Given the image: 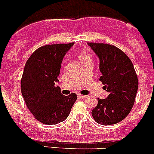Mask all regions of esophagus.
Instances as JSON below:
<instances>
[{
	"mask_svg": "<svg viewBox=\"0 0 154 154\" xmlns=\"http://www.w3.org/2000/svg\"><path fill=\"white\" fill-rule=\"evenodd\" d=\"M78 98H81V99H85V98H86V95H78Z\"/></svg>",
	"mask_w": 154,
	"mask_h": 154,
	"instance_id": "obj_1",
	"label": "esophagus"
}]
</instances>
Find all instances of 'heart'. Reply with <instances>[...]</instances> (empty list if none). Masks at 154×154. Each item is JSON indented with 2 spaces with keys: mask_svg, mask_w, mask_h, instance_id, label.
<instances>
[{
  "mask_svg": "<svg viewBox=\"0 0 154 154\" xmlns=\"http://www.w3.org/2000/svg\"><path fill=\"white\" fill-rule=\"evenodd\" d=\"M77 58L79 59L81 64H84V63H88V62L92 61V60H91V55H90V54L86 51H79L78 54H77Z\"/></svg>",
  "mask_w": 154,
  "mask_h": 154,
  "instance_id": "1",
  "label": "heart"
}]
</instances>
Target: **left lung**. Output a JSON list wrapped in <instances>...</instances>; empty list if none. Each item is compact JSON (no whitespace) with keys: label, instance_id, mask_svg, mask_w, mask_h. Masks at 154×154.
Returning <instances> with one entry per match:
<instances>
[{"label":"left lung","instance_id":"8db88e82","mask_svg":"<svg viewBox=\"0 0 154 154\" xmlns=\"http://www.w3.org/2000/svg\"><path fill=\"white\" fill-rule=\"evenodd\" d=\"M99 59V80L109 92L106 99H98L91 111L97 123L115 125L127 117L135 103L139 81L127 55L108 44L88 43Z\"/></svg>","mask_w":154,"mask_h":154}]
</instances>
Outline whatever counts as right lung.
I'll return each instance as SVG.
<instances>
[{
  "instance_id": "1",
  "label": "right lung",
  "mask_w": 154,
  "mask_h": 154,
  "mask_svg": "<svg viewBox=\"0 0 154 154\" xmlns=\"http://www.w3.org/2000/svg\"><path fill=\"white\" fill-rule=\"evenodd\" d=\"M74 43L45 45L28 59L21 80V91L26 106L37 121L45 125L64 121L77 99L72 93L65 96L59 82L63 59Z\"/></svg>"
}]
</instances>
